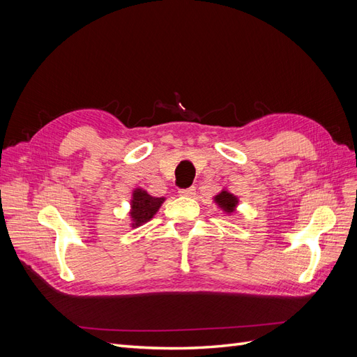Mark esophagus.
Listing matches in <instances>:
<instances>
[{
    "mask_svg": "<svg viewBox=\"0 0 357 357\" xmlns=\"http://www.w3.org/2000/svg\"><path fill=\"white\" fill-rule=\"evenodd\" d=\"M195 192H197V188H195V186H190V188L180 189V190H178V193H180L181 197H193V195H195Z\"/></svg>",
    "mask_w": 357,
    "mask_h": 357,
    "instance_id": "1",
    "label": "esophagus"
}]
</instances>
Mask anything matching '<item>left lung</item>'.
Wrapping results in <instances>:
<instances>
[{"label": "left lung", "mask_w": 357, "mask_h": 357, "mask_svg": "<svg viewBox=\"0 0 357 357\" xmlns=\"http://www.w3.org/2000/svg\"><path fill=\"white\" fill-rule=\"evenodd\" d=\"M214 201L220 205V208H223L225 211H228V213H232L234 208H235V205L238 204V201H236V197H234L232 193L226 192V190H222L219 195L214 198Z\"/></svg>", "instance_id": "obj_1"}]
</instances>
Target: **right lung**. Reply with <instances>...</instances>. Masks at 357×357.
<instances>
[{"label":"right lung","instance_id":"right-lung-1","mask_svg":"<svg viewBox=\"0 0 357 357\" xmlns=\"http://www.w3.org/2000/svg\"><path fill=\"white\" fill-rule=\"evenodd\" d=\"M165 198H155L149 195L146 190L135 189L132 193L131 201V218L134 220V226H139L142 223L147 222L153 218V214L159 210L162 202Z\"/></svg>","mask_w":357,"mask_h":357}]
</instances>
